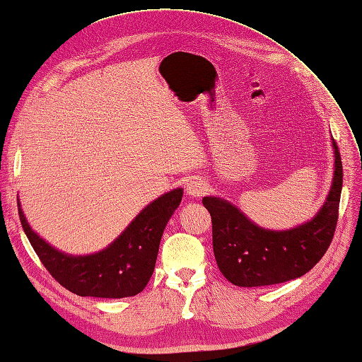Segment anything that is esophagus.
Wrapping results in <instances>:
<instances>
[{"instance_id":"1","label":"esophagus","mask_w":362,"mask_h":362,"mask_svg":"<svg viewBox=\"0 0 362 362\" xmlns=\"http://www.w3.org/2000/svg\"><path fill=\"white\" fill-rule=\"evenodd\" d=\"M207 190H209V184L204 180H201V178H192L186 184L187 195L193 197V198L202 197Z\"/></svg>"}]
</instances>
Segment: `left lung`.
I'll list each match as a JSON object with an SVG mask.
<instances>
[{
    "instance_id": "1",
    "label": "left lung",
    "mask_w": 362,
    "mask_h": 362,
    "mask_svg": "<svg viewBox=\"0 0 362 362\" xmlns=\"http://www.w3.org/2000/svg\"><path fill=\"white\" fill-rule=\"evenodd\" d=\"M333 178L329 195L308 221L287 230L259 227L230 201L204 197L202 204L211 216L214 253L227 281L240 287L286 283L313 269L327 252L338 221L342 189V163L332 138Z\"/></svg>"
}]
</instances>
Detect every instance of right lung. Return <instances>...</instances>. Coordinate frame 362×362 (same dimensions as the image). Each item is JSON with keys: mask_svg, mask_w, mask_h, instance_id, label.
Wrapping results in <instances>:
<instances>
[{"mask_svg": "<svg viewBox=\"0 0 362 362\" xmlns=\"http://www.w3.org/2000/svg\"><path fill=\"white\" fill-rule=\"evenodd\" d=\"M181 199V187L164 193L107 247L90 255L64 253L42 240L29 226L20 201L18 214L33 250L61 286L79 296L127 298L143 292L152 278L163 232Z\"/></svg>", "mask_w": 362, "mask_h": 362, "instance_id": "1", "label": "right lung"}]
</instances>
